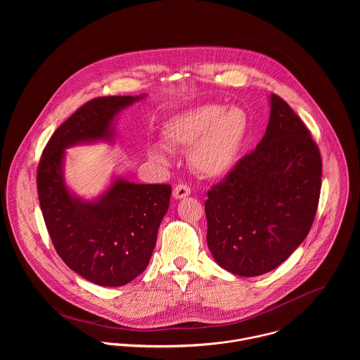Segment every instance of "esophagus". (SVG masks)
Here are the masks:
<instances>
[{
	"instance_id": "34e87169",
	"label": "esophagus",
	"mask_w": 360,
	"mask_h": 360,
	"mask_svg": "<svg viewBox=\"0 0 360 360\" xmlns=\"http://www.w3.org/2000/svg\"><path fill=\"white\" fill-rule=\"evenodd\" d=\"M190 194H191V190H190V187H187L186 184H179V186H176L174 190H173V197H174L176 200H183V198L188 197Z\"/></svg>"
}]
</instances>
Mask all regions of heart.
<instances>
[{"instance_id": "b5f03b06", "label": "heart", "mask_w": 360, "mask_h": 360, "mask_svg": "<svg viewBox=\"0 0 360 360\" xmlns=\"http://www.w3.org/2000/svg\"><path fill=\"white\" fill-rule=\"evenodd\" d=\"M250 130L247 112L237 105H200L166 122L162 134L169 148L188 150L191 167L206 179H221L238 163ZM148 155L169 163V150L151 144Z\"/></svg>"}]
</instances>
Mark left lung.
<instances>
[{"mask_svg":"<svg viewBox=\"0 0 360 360\" xmlns=\"http://www.w3.org/2000/svg\"><path fill=\"white\" fill-rule=\"evenodd\" d=\"M270 117L254 153L207 193V248L224 270L264 274L302 244L321 187L316 143L290 105L269 96Z\"/></svg>","mask_w":360,"mask_h":360,"instance_id":"obj_1","label":"left lung"}]
</instances>
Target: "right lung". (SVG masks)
Returning a JSON list of instances; mask_svg holds the SVG:
<instances>
[{"label": "right lung", "instance_id": "1", "mask_svg": "<svg viewBox=\"0 0 360 360\" xmlns=\"http://www.w3.org/2000/svg\"><path fill=\"white\" fill-rule=\"evenodd\" d=\"M146 97H103L79 108L52 134L37 170L40 206L58 255L101 287L124 285L146 270L172 187L134 183L113 173L98 197H80L66 183V150L115 143L120 112Z\"/></svg>", "mask_w": 360, "mask_h": 360}]
</instances>
